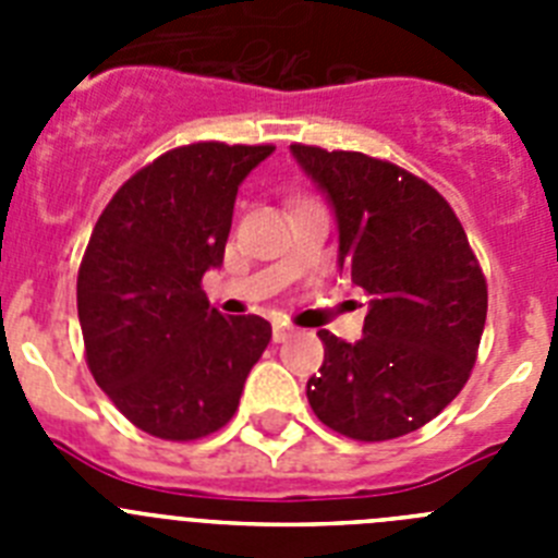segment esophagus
<instances>
[{
  "label": "esophagus",
  "mask_w": 558,
  "mask_h": 558,
  "mask_svg": "<svg viewBox=\"0 0 558 558\" xmlns=\"http://www.w3.org/2000/svg\"><path fill=\"white\" fill-rule=\"evenodd\" d=\"M293 335H295L293 324H284V322L274 324V340H276V343H284V340L293 338Z\"/></svg>",
  "instance_id": "34e87169"
}]
</instances>
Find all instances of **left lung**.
<instances>
[{"instance_id":"1","label":"left lung","mask_w":558,"mask_h":558,"mask_svg":"<svg viewBox=\"0 0 558 558\" xmlns=\"http://www.w3.org/2000/svg\"><path fill=\"white\" fill-rule=\"evenodd\" d=\"M338 218V265L368 302L363 338L322 329L310 408L354 441L425 427L470 379L486 324V276L466 231L427 181L354 150L290 145Z\"/></svg>"}]
</instances>
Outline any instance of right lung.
I'll use <instances>...</instances> for the list:
<instances>
[{
    "label": "right lung",
    "instance_id": "add662e5",
    "mask_svg": "<svg viewBox=\"0 0 558 558\" xmlns=\"http://www.w3.org/2000/svg\"><path fill=\"white\" fill-rule=\"evenodd\" d=\"M274 145L161 153L102 209L77 270L88 372L122 416L165 441L229 425L270 343L259 315H220L201 279L223 265L236 186Z\"/></svg>",
    "mask_w": 558,
    "mask_h": 558
}]
</instances>
